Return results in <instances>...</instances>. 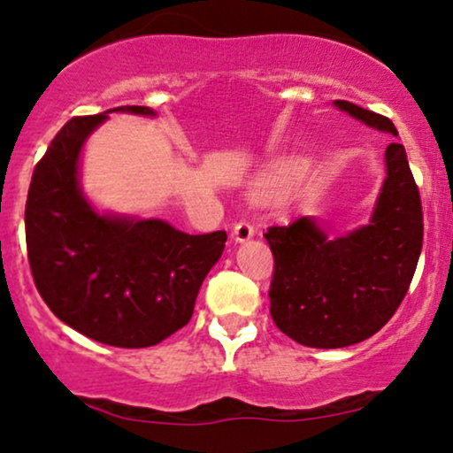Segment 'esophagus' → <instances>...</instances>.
Listing matches in <instances>:
<instances>
[{"instance_id":"esophagus-1","label":"esophagus","mask_w":453,"mask_h":453,"mask_svg":"<svg viewBox=\"0 0 453 453\" xmlns=\"http://www.w3.org/2000/svg\"><path fill=\"white\" fill-rule=\"evenodd\" d=\"M253 233L256 231H253V226L250 225V222L241 220L233 228V239L237 241V243H245V241H250L253 237Z\"/></svg>"}]
</instances>
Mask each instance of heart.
Returning a JSON list of instances; mask_svg holds the SVG:
<instances>
[{
	"mask_svg": "<svg viewBox=\"0 0 453 453\" xmlns=\"http://www.w3.org/2000/svg\"><path fill=\"white\" fill-rule=\"evenodd\" d=\"M276 183H278V173H268V175H264L257 181V189H270L274 188Z\"/></svg>",
	"mask_w": 453,
	"mask_h": 453,
	"instance_id": "heart-1",
	"label": "heart"
}]
</instances>
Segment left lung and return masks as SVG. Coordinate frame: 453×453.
<instances>
[{
    "label": "left lung",
    "mask_w": 453,
    "mask_h": 453,
    "mask_svg": "<svg viewBox=\"0 0 453 453\" xmlns=\"http://www.w3.org/2000/svg\"><path fill=\"white\" fill-rule=\"evenodd\" d=\"M334 104L398 135L388 117L349 101ZM264 237L274 256L270 313L278 330L311 349H344L373 336L406 296L423 247V208L404 146L386 148V179L365 226L332 239L311 216H299Z\"/></svg>",
    "instance_id": "8db88e82"
}]
</instances>
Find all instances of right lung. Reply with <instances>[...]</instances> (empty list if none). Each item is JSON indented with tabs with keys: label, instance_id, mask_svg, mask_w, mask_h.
Listing matches in <instances>:
<instances>
[{
	"label": "right lung",
	"instance_id": "add662e5",
	"mask_svg": "<svg viewBox=\"0 0 453 453\" xmlns=\"http://www.w3.org/2000/svg\"><path fill=\"white\" fill-rule=\"evenodd\" d=\"M115 107L73 117L35 166L24 226L28 262L47 307L73 330L119 349H146L194 315L203 278L225 251V231L188 234L158 219L101 214L80 188L84 142Z\"/></svg>",
	"mask_w": 453,
	"mask_h": 453
}]
</instances>
